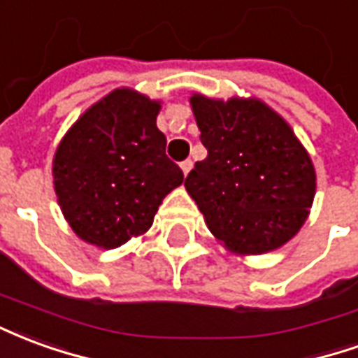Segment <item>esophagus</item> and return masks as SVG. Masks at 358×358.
<instances>
[{
	"label": "esophagus",
	"instance_id": "obj_1",
	"mask_svg": "<svg viewBox=\"0 0 358 358\" xmlns=\"http://www.w3.org/2000/svg\"><path fill=\"white\" fill-rule=\"evenodd\" d=\"M192 166H194V163H192L189 159H186L184 163H180V169H182V172H184V176H187V172L192 171Z\"/></svg>",
	"mask_w": 358,
	"mask_h": 358
}]
</instances>
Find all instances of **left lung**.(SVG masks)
Returning <instances> with one entry per match:
<instances>
[{
  "label": "left lung",
  "instance_id": "8db88e82",
  "mask_svg": "<svg viewBox=\"0 0 358 358\" xmlns=\"http://www.w3.org/2000/svg\"><path fill=\"white\" fill-rule=\"evenodd\" d=\"M207 159L186 192L210 234L236 255H263L299 232L316 194L310 155L282 115L259 97L192 94Z\"/></svg>",
  "mask_w": 358,
  "mask_h": 358
}]
</instances>
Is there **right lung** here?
<instances>
[{
    "label": "right lung",
    "mask_w": 358,
    "mask_h": 358,
    "mask_svg": "<svg viewBox=\"0 0 358 358\" xmlns=\"http://www.w3.org/2000/svg\"><path fill=\"white\" fill-rule=\"evenodd\" d=\"M161 99L117 88L82 113L59 141L51 174L73 232L99 249L148 232L159 205L184 182L157 128Z\"/></svg>",
    "instance_id": "1"
}]
</instances>
